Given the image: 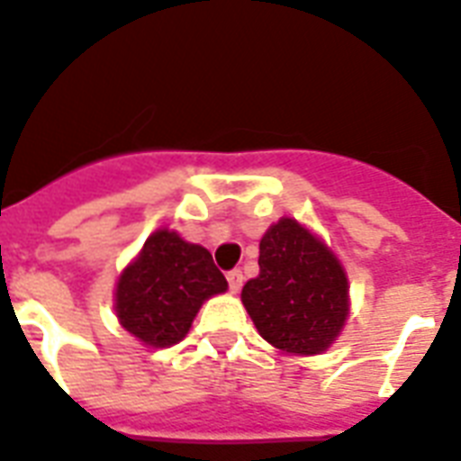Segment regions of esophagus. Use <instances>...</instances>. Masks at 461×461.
Here are the masks:
<instances>
[{
    "label": "esophagus",
    "mask_w": 461,
    "mask_h": 461,
    "mask_svg": "<svg viewBox=\"0 0 461 461\" xmlns=\"http://www.w3.org/2000/svg\"><path fill=\"white\" fill-rule=\"evenodd\" d=\"M227 284H230V291H234V294H237V291L243 286L241 269H230V272H227Z\"/></svg>",
    "instance_id": "esophagus-1"
}]
</instances>
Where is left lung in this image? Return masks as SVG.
<instances>
[{
  "mask_svg": "<svg viewBox=\"0 0 461 461\" xmlns=\"http://www.w3.org/2000/svg\"><path fill=\"white\" fill-rule=\"evenodd\" d=\"M258 265L241 301L260 336L284 353L327 350L348 317V279L334 253L284 218L260 241Z\"/></svg>",
  "mask_w": 461,
  "mask_h": 461,
  "instance_id": "obj_1",
  "label": "left lung"
}]
</instances>
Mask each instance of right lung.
I'll return each instance as SVG.
<instances>
[{
  "label": "right lung",
  "mask_w": 461,
  "mask_h": 461,
  "mask_svg": "<svg viewBox=\"0 0 461 461\" xmlns=\"http://www.w3.org/2000/svg\"><path fill=\"white\" fill-rule=\"evenodd\" d=\"M222 291L227 279L203 246L160 230L118 279L115 312L146 346L167 348L185 339L201 303Z\"/></svg>",
  "instance_id": "add662e5"
}]
</instances>
